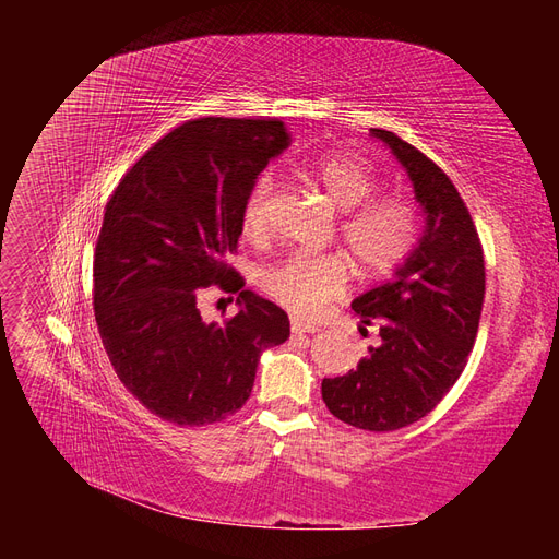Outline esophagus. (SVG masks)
<instances>
[{
	"instance_id": "1",
	"label": "esophagus",
	"mask_w": 559,
	"mask_h": 559,
	"mask_svg": "<svg viewBox=\"0 0 559 559\" xmlns=\"http://www.w3.org/2000/svg\"><path fill=\"white\" fill-rule=\"evenodd\" d=\"M292 331L294 333H314L319 329L314 324H306V321H300V319H292Z\"/></svg>"
}]
</instances>
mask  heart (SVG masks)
Here are the masks:
<instances>
[{
    "label": "heart",
    "instance_id": "heart-1",
    "mask_svg": "<svg viewBox=\"0 0 559 559\" xmlns=\"http://www.w3.org/2000/svg\"><path fill=\"white\" fill-rule=\"evenodd\" d=\"M312 177L333 207L345 212L341 235L361 275H386L408 259L419 235V216L413 202L403 198L370 201L378 193V177L366 163L352 156H324L312 167ZM275 189L273 173H263L251 183L242 205V226L251 238L267 233ZM347 282L349 265L341 253L292 251L261 275L263 289L282 308L300 317L317 314L345 292Z\"/></svg>",
    "mask_w": 559,
    "mask_h": 559
}]
</instances>
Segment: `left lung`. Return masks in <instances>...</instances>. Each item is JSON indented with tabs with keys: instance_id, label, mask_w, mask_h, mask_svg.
<instances>
[{
	"instance_id": "8db88e82",
	"label": "left lung",
	"mask_w": 559,
	"mask_h": 559,
	"mask_svg": "<svg viewBox=\"0 0 559 559\" xmlns=\"http://www.w3.org/2000/svg\"><path fill=\"white\" fill-rule=\"evenodd\" d=\"M413 183L425 228L394 275L359 298L361 324L380 326V345L359 366L324 378L321 399L345 425L396 431L431 413L460 380L476 343L485 261L476 226L448 175L394 132L373 128Z\"/></svg>"
}]
</instances>
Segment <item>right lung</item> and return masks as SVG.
<instances>
[{
	"mask_svg": "<svg viewBox=\"0 0 559 559\" xmlns=\"http://www.w3.org/2000/svg\"><path fill=\"white\" fill-rule=\"evenodd\" d=\"M289 144L282 121L198 118L151 146L107 202L93 261L97 331L118 380L160 419L202 427L238 413L261 354L289 337L286 312L242 292L226 265L251 183ZM212 283L239 294L226 325L199 317Z\"/></svg>",
	"mask_w": 559,
	"mask_h": 559,
	"instance_id": "obj_1",
	"label": "right lung"
}]
</instances>
